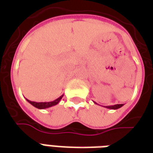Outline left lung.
I'll return each instance as SVG.
<instances>
[{
    "instance_id": "8db88e82",
    "label": "left lung",
    "mask_w": 153,
    "mask_h": 153,
    "mask_svg": "<svg viewBox=\"0 0 153 153\" xmlns=\"http://www.w3.org/2000/svg\"><path fill=\"white\" fill-rule=\"evenodd\" d=\"M94 103H96L95 102H94ZM97 104V103H96ZM123 106V104H115V105H111V106H103V107H105V108H109V109H114V110H116V109H118L120 108H121Z\"/></svg>"
}]
</instances>
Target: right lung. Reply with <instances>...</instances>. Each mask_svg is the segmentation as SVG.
Returning <instances> with one entry per match:
<instances>
[{
	"mask_svg": "<svg viewBox=\"0 0 153 153\" xmlns=\"http://www.w3.org/2000/svg\"><path fill=\"white\" fill-rule=\"evenodd\" d=\"M63 97V95H61L59 98H58L57 100H53V101H51V102H33V101H31V100H28L27 99H26L27 101L31 103L32 106H34L35 108L39 109H45V108H51V107H53V106L56 105L58 104L59 101L62 100V98Z\"/></svg>",
	"mask_w": 153,
	"mask_h": 153,
	"instance_id": "1",
	"label": "right lung"
}]
</instances>
